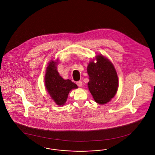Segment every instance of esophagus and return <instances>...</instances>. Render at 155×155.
Returning a JSON list of instances; mask_svg holds the SVG:
<instances>
[{"mask_svg": "<svg viewBox=\"0 0 155 155\" xmlns=\"http://www.w3.org/2000/svg\"><path fill=\"white\" fill-rule=\"evenodd\" d=\"M76 84H77V85L78 87H81L82 86V82L81 81H77V82H76Z\"/></svg>", "mask_w": 155, "mask_h": 155, "instance_id": "34e87169", "label": "esophagus"}]
</instances>
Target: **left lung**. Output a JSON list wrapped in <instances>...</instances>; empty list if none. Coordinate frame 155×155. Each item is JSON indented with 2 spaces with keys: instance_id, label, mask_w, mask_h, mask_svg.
<instances>
[{
  "instance_id": "obj_1",
  "label": "left lung",
  "mask_w": 155,
  "mask_h": 155,
  "mask_svg": "<svg viewBox=\"0 0 155 155\" xmlns=\"http://www.w3.org/2000/svg\"><path fill=\"white\" fill-rule=\"evenodd\" d=\"M87 67L89 81V90L96 103L103 104L109 102L118 89L117 72L110 61L102 54L96 56Z\"/></svg>"
}]
</instances>
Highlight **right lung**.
I'll return each mask as SVG.
<instances>
[{"instance_id": "obj_1", "label": "right lung", "mask_w": 155, "mask_h": 155, "mask_svg": "<svg viewBox=\"0 0 155 155\" xmlns=\"http://www.w3.org/2000/svg\"><path fill=\"white\" fill-rule=\"evenodd\" d=\"M58 62L51 60L46 68L45 77V88L49 94L58 105L63 106L66 103L70 91L78 88L70 80H64L57 70Z\"/></svg>"}]
</instances>
